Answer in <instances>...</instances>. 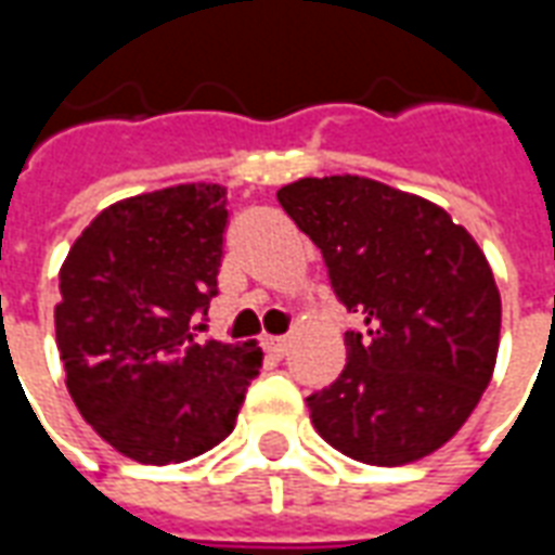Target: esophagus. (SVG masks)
<instances>
[{"instance_id":"esophagus-1","label":"esophagus","mask_w":555,"mask_h":555,"mask_svg":"<svg viewBox=\"0 0 555 555\" xmlns=\"http://www.w3.org/2000/svg\"><path fill=\"white\" fill-rule=\"evenodd\" d=\"M288 348H291V338H285V336H267L264 338V350L270 353V357H273V360H282V357L288 353Z\"/></svg>"}]
</instances>
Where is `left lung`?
<instances>
[{
	"instance_id": "left-lung-1",
	"label": "left lung",
	"mask_w": 555,
	"mask_h": 555,
	"mask_svg": "<svg viewBox=\"0 0 555 555\" xmlns=\"http://www.w3.org/2000/svg\"><path fill=\"white\" fill-rule=\"evenodd\" d=\"M276 198L362 321L336 384L306 398L314 430L372 466L437 452L496 365L502 302L485 253L440 205L360 175L300 178Z\"/></svg>"
}]
</instances>
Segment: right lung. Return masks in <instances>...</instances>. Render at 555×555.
Instances as JSON below:
<instances>
[{
	"label": "right lung",
	"mask_w": 555,
	"mask_h": 555,
	"mask_svg": "<svg viewBox=\"0 0 555 555\" xmlns=\"http://www.w3.org/2000/svg\"><path fill=\"white\" fill-rule=\"evenodd\" d=\"M225 186L178 183L115 202L59 270L55 345L74 404L139 464H181L234 430L264 353L193 336L217 297Z\"/></svg>",
	"instance_id": "right-lung-1"
}]
</instances>
